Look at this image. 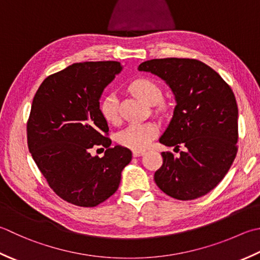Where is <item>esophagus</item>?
Wrapping results in <instances>:
<instances>
[{"instance_id": "34e87169", "label": "esophagus", "mask_w": 260, "mask_h": 260, "mask_svg": "<svg viewBox=\"0 0 260 260\" xmlns=\"http://www.w3.org/2000/svg\"><path fill=\"white\" fill-rule=\"evenodd\" d=\"M144 153H145V151H144V150H133V155H134L135 157L143 155Z\"/></svg>"}]
</instances>
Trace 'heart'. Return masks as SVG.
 I'll list each match as a JSON object with an SVG mask.
<instances>
[{
	"label": "heart",
	"mask_w": 260,
	"mask_h": 260,
	"mask_svg": "<svg viewBox=\"0 0 260 260\" xmlns=\"http://www.w3.org/2000/svg\"><path fill=\"white\" fill-rule=\"evenodd\" d=\"M131 90L141 100L149 105L159 103L161 99V89L159 85L149 79H137L131 84ZM100 110L104 118L110 124H116L119 120V100L115 93L106 95L101 101ZM156 134L155 125L151 123L133 124L126 127L118 134V142L126 147L133 150H143L150 144Z\"/></svg>",
	"instance_id": "b5f03b06"
}]
</instances>
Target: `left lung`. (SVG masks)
<instances>
[{
	"label": "left lung",
	"mask_w": 260,
	"mask_h": 260,
	"mask_svg": "<svg viewBox=\"0 0 260 260\" xmlns=\"http://www.w3.org/2000/svg\"><path fill=\"white\" fill-rule=\"evenodd\" d=\"M139 71L161 78L175 94L174 116L160 143L175 146L179 156L162 152L154 181L168 196L180 201L202 197L215 188L235 161L238 106L230 86L201 60L156 58Z\"/></svg>",
	"instance_id": "8db88e82"
}]
</instances>
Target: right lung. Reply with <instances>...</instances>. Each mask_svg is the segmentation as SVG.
I'll list each match as a JSON object with an SVG mask.
<instances>
[{
  "mask_svg": "<svg viewBox=\"0 0 260 260\" xmlns=\"http://www.w3.org/2000/svg\"><path fill=\"white\" fill-rule=\"evenodd\" d=\"M121 69L114 60L75 63L47 76L34 96L29 152L55 194L76 206L93 207L109 198L132 160L128 149L110 146L99 103ZM96 146L106 147L103 158L90 155Z\"/></svg>",
  "mask_w": 260,
  "mask_h": 260,
  "instance_id": "add662e5",
  "label": "right lung"
}]
</instances>
